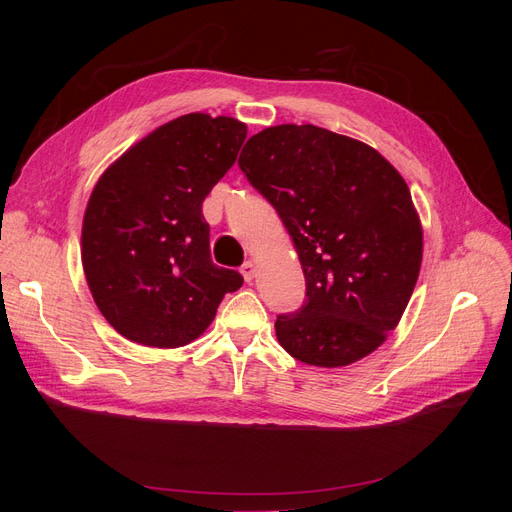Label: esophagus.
<instances>
[{
  "label": "esophagus",
  "mask_w": 512,
  "mask_h": 512,
  "mask_svg": "<svg viewBox=\"0 0 512 512\" xmlns=\"http://www.w3.org/2000/svg\"><path fill=\"white\" fill-rule=\"evenodd\" d=\"M241 275H243V280H245L247 284H250V282L254 280V277H256V265H254L252 260H247L245 265L241 267Z\"/></svg>",
  "instance_id": "obj_1"
}]
</instances>
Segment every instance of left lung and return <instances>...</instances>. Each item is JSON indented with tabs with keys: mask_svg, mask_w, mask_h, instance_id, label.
Wrapping results in <instances>:
<instances>
[{
	"mask_svg": "<svg viewBox=\"0 0 512 512\" xmlns=\"http://www.w3.org/2000/svg\"><path fill=\"white\" fill-rule=\"evenodd\" d=\"M239 166L280 213L299 254L307 301L277 316L294 359L346 367L397 327L423 260V226L397 168L356 138L312 123L265 128Z\"/></svg>",
	"mask_w": 512,
	"mask_h": 512,
	"instance_id": "1",
	"label": "left lung"
}]
</instances>
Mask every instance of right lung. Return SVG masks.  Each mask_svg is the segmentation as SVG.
Instances as JSON below:
<instances>
[{"instance_id": "right-lung-1", "label": "right lung", "mask_w": 512, "mask_h": 512, "mask_svg": "<svg viewBox=\"0 0 512 512\" xmlns=\"http://www.w3.org/2000/svg\"><path fill=\"white\" fill-rule=\"evenodd\" d=\"M247 136L235 117L181 115L108 166L83 215L81 260L100 314L130 342L179 348L207 331L237 271L213 265L203 200Z\"/></svg>"}]
</instances>
